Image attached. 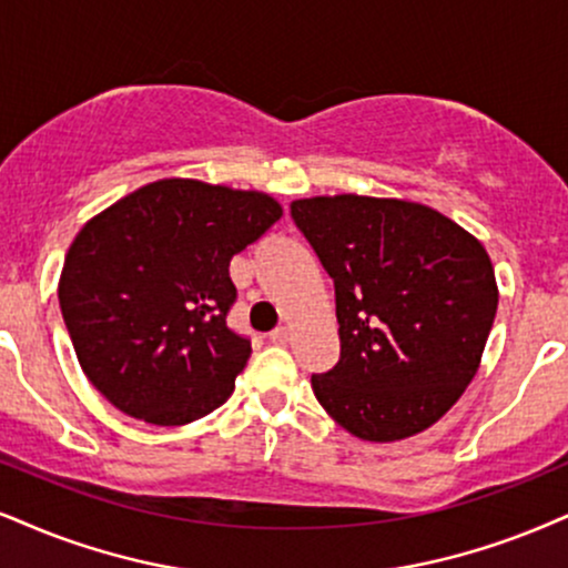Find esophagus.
<instances>
[{
    "mask_svg": "<svg viewBox=\"0 0 568 568\" xmlns=\"http://www.w3.org/2000/svg\"><path fill=\"white\" fill-rule=\"evenodd\" d=\"M268 339L273 342V345H286V342L292 339V328H290V326L273 328V332L268 334Z\"/></svg>",
    "mask_w": 568,
    "mask_h": 568,
    "instance_id": "obj_1",
    "label": "esophagus"
}]
</instances>
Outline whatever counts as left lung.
Masks as SVG:
<instances>
[{
	"mask_svg": "<svg viewBox=\"0 0 568 568\" xmlns=\"http://www.w3.org/2000/svg\"><path fill=\"white\" fill-rule=\"evenodd\" d=\"M292 219L337 292L342 353L311 379L318 403L366 443L429 429L471 384L498 313L485 244L410 200L307 197Z\"/></svg>",
	"mask_w": 568,
	"mask_h": 568,
	"instance_id": "1",
	"label": "left lung"
}]
</instances>
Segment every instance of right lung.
Wrapping results in <instances>:
<instances>
[{"mask_svg": "<svg viewBox=\"0 0 568 568\" xmlns=\"http://www.w3.org/2000/svg\"><path fill=\"white\" fill-rule=\"evenodd\" d=\"M282 215L255 189L160 179L83 223L60 311L83 374L118 410L181 426L229 400L252 353L226 326L229 263Z\"/></svg>", "mask_w": 568, "mask_h": 568, "instance_id": "1", "label": "right lung"}]
</instances>
